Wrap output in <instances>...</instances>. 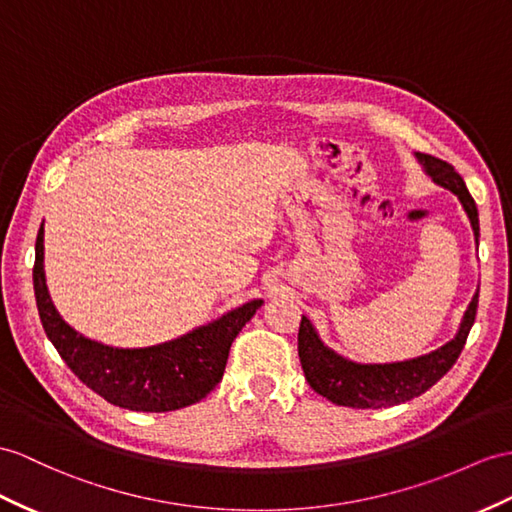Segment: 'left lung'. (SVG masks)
Listing matches in <instances>:
<instances>
[{"instance_id": "1", "label": "left lung", "mask_w": 512, "mask_h": 512, "mask_svg": "<svg viewBox=\"0 0 512 512\" xmlns=\"http://www.w3.org/2000/svg\"><path fill=\"white\" fill-rule=\"evenodd\" d=\"M417 158L421 160V165L426 167L428 176H432L436 184H441L454 195H458L478 241V208L467 191L465 180L458 176L450 162L434 158L430 154H417ZM476 310L478 293L473 295L465 319L460 323V330L450 343H445L439 350L426 356L386 365H360L334 354L330 347L319 341V336L315 328L310 326V321L302 317L297 334L299 363H302L308 384L336 406L386 408L402 404L413 400V397H419L421 393H426L432 384L439 382L445 373L454 367L467 343L473 321H476Z\"/></svg>"}]
</instances>
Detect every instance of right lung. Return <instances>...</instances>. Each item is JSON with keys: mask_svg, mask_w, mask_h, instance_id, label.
<instances>
[{"mask_svg": "<svg viewBox=\"0 0 512 512\" xmlns=\"http://www.w3.org/2000/svg\"><path fill=\"white\" fill-rule=\"evenodd\" d=\"M32 280L43 330L67 367L106 402L139 413H169L204 400L223 378L236 334L263 306V299H254L176 341L119 350L84 339L56 313L43 273V226Z\"/></svg>", "mask_w": 512, "mask_h": 512, "instance_id": "right-lung-1", "label": "right lung"}]
</instances>
